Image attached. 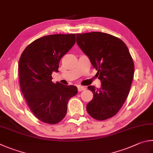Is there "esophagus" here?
<instances>
[{
	"label": "esophagus",
	"instance_id": "esophagus-1",
	"mask_svg": "<svg viewBox=\"0 0 153 153\" xmlns=\"http://www.w3.org/2000/svg\"><path fill=\"white\" fill-rule=\"evenodd\" d=\"M84 90H85V88L84 87V86H81V85L77 86V90H78V91H81Z\"/></svg>",
	"mask_w": 153,
	"mask_h": 153
}]
</instances>
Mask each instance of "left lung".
Returning a JSON list of instances; mask_svg holds the SVG:
<instances>
[{
	"mask_svg": "<svg viewBox=\"0 0 153 153\" xmlns=\"http://www.w3.org/2000/svg\"><path fill=\"white\" fill-rule=\"evenodd\" d=\"M76 43L98 70L101 82L100 88L88 87L94 96L86 105L87 112L98 120L112 117L126 101L134 77L129 50L120 39L102 32L77 34Z\"/></svg>",
	"mask_w": 153,
	"mask_h": 153,
	"instance_id": "left-lung-1",
	"label": "left lung"
}]
</instances>
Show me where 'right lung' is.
<instances>
[{"label": "right lung", "instance_id": "add662e5", "mask_svg": "<svg viewBox=\"0 0 153 153\" xmlns=\"http://www.w3.org/2000/svg\"><path fill=\"white\" fill-rule=\"evenodd\" d=\"M76 43V34H55L37 39L27 47L19 62V82L30 110L43 123L55 124L67 113L68 102L77 88L52 80L59 61Z\"/></svg>", "mask_w": 153, "mask_h": 153}]
</instances>
